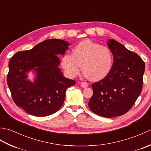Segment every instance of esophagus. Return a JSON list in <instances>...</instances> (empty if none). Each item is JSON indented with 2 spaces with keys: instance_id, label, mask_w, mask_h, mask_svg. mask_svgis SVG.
I'll list each match as a JSON object with an SVG mask.
<instances>
[{
  "instance_id": "esophagus-1",
  "label": "esophagus",
  "mask_w": 151,
  "mask_h": 151,
  "mask_svg": "<svg viewBox=\"0 0 151 151\" xmlns=\"http://www.w3.org/2000/svg\"><path fill=\"white\" fill-rule=\"evenodd\" d=\"M81 86L82 88H84L88 87V84L87 82H82L81 83Z\"/></svg>"
}]
</instances>
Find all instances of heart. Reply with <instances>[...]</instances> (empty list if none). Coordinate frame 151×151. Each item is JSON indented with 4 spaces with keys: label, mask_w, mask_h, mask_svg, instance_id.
<instances>
[{
    "label": "heart",
    "mask_w": 151,
    "mask_h": 151,
    "mask_svg": "<svg viewBox=\"0 0 151 151\" xmlns=\"http://www.w3.org/2000/svg\"><path fill=\"white\" fill-rule=\"evenodd\" d=\"M113 61V55L108 47L84 40L74 47L72 54H63L61 64L66 75L70 78L78 75L82 64L84 76L99 81L110 73Z\"/></svg>",
    "instance_id": "1"
}]
</instances>
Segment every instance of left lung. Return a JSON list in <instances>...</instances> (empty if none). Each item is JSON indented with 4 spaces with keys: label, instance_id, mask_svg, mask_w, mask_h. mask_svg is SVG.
Segmentation results:
<instances>
[{
    "label": "left lung",
    "instance_id": "left-lung-1",
    "mask_svg": "<svg viewBox=\"0 0 151 151\" xmlns=\"http://www.w3.org/2000/svg\"><path fill=\"white\" fill-rule=\"evenodd\" d=\"M114 56L110 73L91 85L93 95L88 106L93 113L104 117L126 114L142 91L144 61L114 40L107 43Z\"/></svg>",
    "mask_w": 151,
    "mask_h": 151
}]
</instances>
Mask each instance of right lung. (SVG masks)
Segmentation results:
<instances>
[{
    "label": "right lung",
    "mask_w": 151,
    "mask_h": 151,
    "mask_svg": "<svg viewBox=\"0 0 151 151\" xmlns=\"http://www.w3.org/2000/svg\"><path fill=\"white\" fill-rule=\"evenodd\" d=\"M69 45L61 40H45L30 50L19 51L9 60L7 84L15 104L27 114L47 116L62 107L67 89L76 84L58 68V55L65 54ZM32 69L37 72L34 83L26 79Z\"/></svg>",
    "instance_id": "right-lung-1"
}]
</instances>
